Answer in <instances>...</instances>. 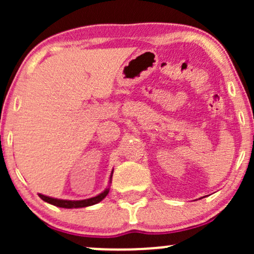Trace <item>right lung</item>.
I'll return each mask as SVG.
<instances>
[{"label": "right lung", "mask_w": 254, "mask_h": 254, "mask_svg": "<svg viewBox=\"0 0 254 254\" xmlns=\"http://www.w3.org/2000/svg\"><path fill=\"white\" fill-rule=\"evenodd\" d=\"M113 173V172H112ZM112 173H111V178H110V183L112 180ZM110 189L107 188L104 192H101L100 194L98 196L88 198V199H82V200H66V199H57V198H52V197H48L44 196V194L39 193V197L42 198L44 202H48L52 204V205L60 206V208H66V209H72V208H84V206H89V205H94L104 199L105 197L109 194Z\"/></svg>", "instance_id": "add662e5"}]
</instances>
